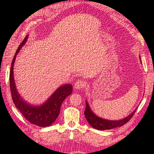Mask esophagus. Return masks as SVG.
Returning <instances> with one entry per match:
<instances>
[{
  "label": "esophagus",
  "instance_id": "34e87169",
  "mask_svg": "<svg viewBox=\"0 0 154 154\" xmlns=\"http://www.w3.org/2000/svg\"><path fill=\"white\" fill-rule=\"evenodd\" d=\"M85 82L84 81L82 80H78L77 82H76V83H75L74 88L76 90H82L83 88H84V87L85 86Z\"/></svg>",
  "mask_w": 154,
  "mask_h": 154
}]
</instances>
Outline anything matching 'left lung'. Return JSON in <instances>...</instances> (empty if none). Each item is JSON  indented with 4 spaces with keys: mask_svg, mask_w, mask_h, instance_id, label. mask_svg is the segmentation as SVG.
<instances>
[{
    "mask_svg": "<svg viewBox=\"0 0 154 154\" xmlns=\"http://www.w3.org/2000/svg\"><path fill=\"white\" fill-rule=\"evenodd\" d=\"M140 62H141V60H140ZM85 106H86V107H85V110L84 112L85 118H86L88 122L90 124L91 126L98 130H110L117 127L122 126L132 118V117L133 116L134 113L137 110L136 109L128 116L122 119H119V120H109V119L101 118L95 115L94 113L92 111V109H90L89 104L87 102V100L85 101Z\"/></svg>",
    "mask_w": 154,
    "mask_h": 154,
    "instance_id": "8db88e82",
    "label": "left lung"
}]
</instances>
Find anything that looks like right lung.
<instances>
[{"mask_svg":"<svg viewBox=\"0 0 154 154\" xmlns=\"http://www.w3.org/2000/svg\"><path fill=\"white\" fill-rule=\"evenodd\" d=\"M28 38V35H26L20 43L11 62L9 79L12 99L16 108L19 109L21 113L31 124L40 127L49 126L58 117L62 102L68 96L71 94L72 86L69 83L61 85L52 94L45 103L41 105H32L22 98L15 86L14 77V65L17 54L19 53L23 45L26 43Z\"/></svg>","mask_w":154,"mask_h":154,"instance_id":"right-lung-1","label":"right lung"}]
</instances>
